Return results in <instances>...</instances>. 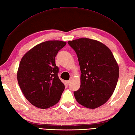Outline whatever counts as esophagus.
I'll return each instance as SVG.
<instances>
[{"mask_svg": "<svg viewBox=\"0 0 135 135\" xmlns=\"http://www.w3.org/2000/svg\"><path fill=\"white\" fill-rule=\"evenodd\" d=\"M65 82H66V83L67 84V85H68V84L70 82V80H66Z\"/></svg>", "mask_w": 135, "mask_h": 135, "instance_id": "1", "label": "esophagus"}]
</instances>
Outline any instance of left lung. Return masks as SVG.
<instances>
[{
  "mask_svg": "<svg viewBox=\"0 0 135 135\" xmlns=\"http://www.w3.org/2000/svg\"><path fill=\"white\" fill-rule=\"evenodd\" d=\"M79 63L80 86L74 91L76 101L89 109L103 105L112 95L119 68L110 49L96 40L82 37L69 41Z\"/></svg>",
  "mask_w": 135,
  "mask_h": 135,
  "instance_id": "obj_1",
  "label": "left lung"
}]
</instances>
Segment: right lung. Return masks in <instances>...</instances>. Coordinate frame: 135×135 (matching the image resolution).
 <instances>
[{
	"mask_svg": "<svg viewBox=\"0 0 135 135\" xmlns=\"http://www.w3.org/2000/svg\"><path fill=\"white\" fill-rule=\"evenodd\" d=\"M66 45L48 40L32 47L22 57L17 72V82L25 97L40 109H47L60 100L65 85L57 76L55 57Z\"/></svg>",
	"mask_w": 135,
	"mask_h": 135,
	"instance_id": "1",
	"label": "right lung"
}]
</instances>
